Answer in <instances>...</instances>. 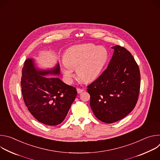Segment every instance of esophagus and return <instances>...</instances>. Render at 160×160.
Returning a JSON list of instances; mask_svg holds the SVG:
<instances>
[{
    "mask_svg": "<svg viewBox=\"0 0 160 160\" xmlns=\"http://www.w3.org/2000/svg\"><path fill=\"white\" fill-rule=\"evenodd\" d=\"M83 90H83V88H77V92H78V94L82 92Z\"/></svg>",
    "mask_w": 160,
    "mask_h": 160,
    "instance_id": "esophagus-1",
    "label": "esophagus"
}]
</instances>
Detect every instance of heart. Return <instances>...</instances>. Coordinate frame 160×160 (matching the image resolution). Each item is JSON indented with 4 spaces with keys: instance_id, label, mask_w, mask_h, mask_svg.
Returning a JSON list of instances; mask_svg holds the SVG:
<instances>
[{
    "instance_id": "1",
    "label": "heart",
    "mask_w": 160,
    "mask_h": 160,
    "mask_svg": "<svg viewBox=\"0 0 160 160\" xmlns=\"http://www.w3.org/2000/svg\"><path fill=\"white\" fill-rule=\"evenodd\" d=\"M108 59L106 49L92 43L74 45L64 56L62 72L66 80L71 82L76 68L78 77L88 82L96 79L101 73Z\"/></svg>"
}]
</instances>
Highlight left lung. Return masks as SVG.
Listing matches in <instances>:
<instances>
[{"label":"left lung","instance_id":"left-lung-1","mask_svg":"<svg viewBox=\"0 0 160 160\" xmlns=\"http://www.w3.org/2000/svg\"><path fill=\"white\" fill-rule=\"evenodd\" d=\"M106 70L87 87L90 105L102 122L112 123L125 117L135 108L140 90L139 66L131 53L115 45Z\"/></svg>","mask_w":160,"mask_h":160}]
</instances>
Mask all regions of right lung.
<instances>
[{
	"label": "right lung",
	"instance_id": "add662e5",
	"mask_svg": "<svg viewBox=\"0 0 160 160\" xmlns=\"http://www.w3.org/2000/svg\"><path fill=\"white\" fill-rule=\"evenodd\" d=\"M59 62L51 69L37 68L32 58L26 59L22 69L21 92L24 102L33 117L45 125L61 123L73 102L76 88L64 83L59 75Z\"/></svg>",
	"mask_w": 160,
	"mask_h": 160
}]
</instances>
